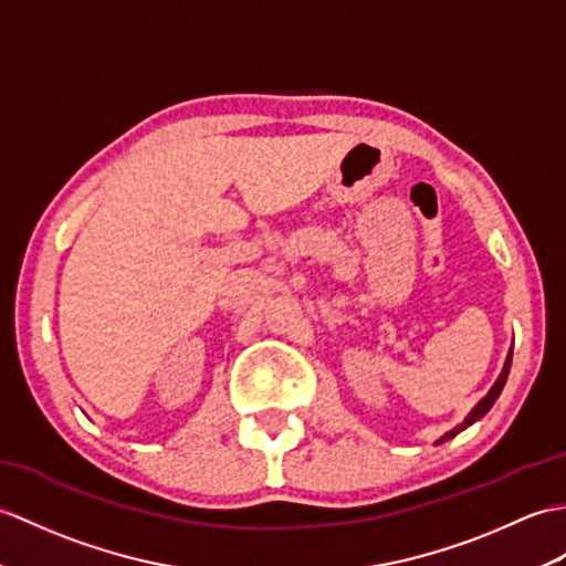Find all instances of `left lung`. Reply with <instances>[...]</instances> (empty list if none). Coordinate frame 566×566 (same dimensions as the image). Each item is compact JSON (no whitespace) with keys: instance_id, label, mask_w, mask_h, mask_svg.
<instances>
[{"instance_id":"1","label":"left lung","mask_w":566,"mask_h":566,"mask_svg":"<svg viewBox=\"0 0 566 566\" xmlns=\"http://www.w3.org/2000/svg\"><path fill=\"white\" fill-rule=\"evenodd\" d=\"M509 369H511V349H509V357H506V361H504V369H502V374H499V378H496V384L490 388V392L488 396H484L478 405H475V410H472L465 419H463V424H458L455 429H451L449 433H443V437L437 441V443H443L446 439H453L455 433H461L463 429H468L470 424H475L478 419H482L484 415L490 412V407L494 405V400L499 398V392H502V388H504V384H506V378H509Z\"/></svg>"}]
</instances>
